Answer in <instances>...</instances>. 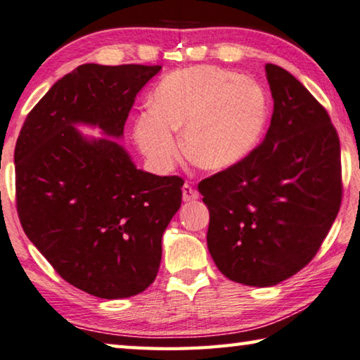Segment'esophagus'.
Wrapping results in <instances>:
<instances>
[{
	"mask_svg": "<svg viewBox=\"0 0 360 360\" xmlns=\"http://www.w3.org/2000/svg\"><path fill=\"white\" fill-rule=\"evenodd\" d=\"M198 198V193L195 189H192L189 184H184L182 186V200L184 202H192Z\"/></svg>",
	"mask_w": 360,
	"mask_h": 360,
	"instance_id": "esophagus-1",
	"label": "esophagus"
}]
</instances>
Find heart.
Returning a JSON list of instances; mask_svg holds the SVG:
<instances>
[{
  "mask_svg": "<svg viewBox=\"0 0 360 360\" xmlns=\"http://www.w3.org/2000/svg\"><path fill=\"white\" fill-rule=\"evenodd\" d=\"M267 117V96L255 79L197 65L160 82L150 110L136 118L134 139L153 168L169 171L179 155L173 131L182 129V152L195 167L226 171L256 149Z\"/></svg>",
  "mask_w": 360,
  "mask_h": 360,
  "instance_id": "b5f03b06",
  "label": "heart"
}]
</instances>
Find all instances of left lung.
<instances>
[{"mask_svg":"<svg viewBox=\"0 0 360 360\" xmlns=\"http://www.w3.org/2000/svg\"><path fill=\"white\" fill-rule=\"evenodd\" d=\"M274 99L261 144L231 169L203 179L207 243L233 282L272 287L303 269L341 203L340 139L325 108L285 68L266 64Z\"/></svg>","mask_w":360,"mask_h":360,"instance_id":"obj_1","label":"left lung"}]
</instances>
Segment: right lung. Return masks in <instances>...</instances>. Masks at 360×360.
<instances>
[{"label":"right lung","instance_id":"add662e5","mask_svg":"<svg viewBox=\"0 0 360 360\" xmlns=\"http://www.w3.org/2000/svg\"><path fill=\"white\" fill-rule=\"evenodd\" d=\"M160 70L79 65L32 108L17 138V213L27 237L64 281L98 298H129L155 281L163 232L181 207L184 181L138 169L113 141L123 139L136 96Z\"/></svg>","mask_w":360,"mask_h":360}]
</instances>
